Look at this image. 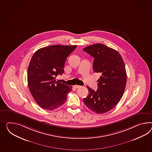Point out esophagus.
Instances as JSON below:
<instances>
[{
	"mask_svg": "<svg viewBox=\"0 0 152 152\" xmlns=\"http://www.w3.org/2000/svg\"><path fill=\"white\" fill-rule=\"evenodd\" d=\"M81 87V86H78V85H76V86H74V88H75V89H78V88H80Z\"/></svg>",
	"mask_w": 152,
	"mask_h": 152,
	"instance_id": "esophagus-1",
	"label": "esophagus"
}]
</instances>
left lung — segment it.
<instances>
[{
  "label": "left lung",
  "instance_id": "8db88e82",
  "mask_svg": "<svg viewBox=\"0 0 152 152\" xmlns=\"http://www.w3.org/2000/svg\"><path fill=\"white\" fill-rule=\"evenodd\" d=\"M83 50L94 58V71L101 74L97 90L87 86L89 95L83 101L94 113H107L119 102L125 91L127 74L124 60L116 50L101 43L90 45Z\"/></svg>",
  "mask_w": 152,
  "mask_h": 152
}]
</instances>
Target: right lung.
<instances>
[{"mask_svg": "<svg viewBox=\"0 0 152 152\" xmlns=\"http://www.w3.org/2000/svg\"><path fill=\"white\" fill-rule=\"evenodd\" d=\"M77 47L53 45L40 48L32 56L28 67V86L35 101L43 109L53 110L66 102L72 87L56 78L64 73L66 58Z\"/></svg>", "mask_w": 152, "mask_h": 152, "instance_id": "1", "label": "right lung"}]
</instances>
